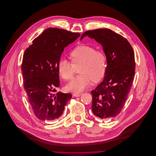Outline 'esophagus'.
<instances>
[{
    "label": "esophagus",
    "mask_w": 156,
    "mask_h": 156,
    "mask_svg": "<svg viewBox=\"0 0 156 156\" xmlns=\"http://www.w3.org/2000/svg\"><path fill=\"white\" fill-rule=\"evenodd\" d=\"M81 95H82L81 93H73V96L75 97H80Z\"/></svg>",
    "instance_id": "34e87169"
}]
</instances>
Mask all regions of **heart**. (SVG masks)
<instances>
[{
  "mask_svg": "<svg viewBox=\"0 0 156 156\" xmlns=\"http://www.w3.org/2000/svg\"><path fill=\"white\" fill-rule=\"evenodd\" d=\"M72 63L66 59H61L58 64L60 76L65 80H71L74 76V66H79L80 76L74 78L66 86L68 91L79 93L87 89L91 84L100 81L106 69V57L101 51L90 45H80L70 53Z\"/></svg>",
  "mask_w": 156,
  "mask_h": 156,
  "instance_id": "1",
  "label": "heart"
}]
</instances>
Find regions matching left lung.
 <instances>
[{
    "label": "left lung",
    "instance_id": "obj_1",
    "mask_svg": "<svg viewBox=\"0 0 156 156\" xmlns=\"http://www.w3.org/2000/svg\"><path fill=\"white\" fill-rule=\"evenodd\" d=\"M100 44L105 53L107 67L103 80L91 91V111L97 117L112 119L121 111L135 76L133 50L124 37L111 29H98L82 34Z\"/></svg>",
    "mask_w": 156,
    "mask_h": 156
}]
</instances>
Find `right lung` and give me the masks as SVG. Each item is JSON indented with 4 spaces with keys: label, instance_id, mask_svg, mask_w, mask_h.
Returning <instances> with one entry per match:
<instances>
[{
    "label": "right lung",
    "instance_id": "add662e5",
    "mask_svg": "<svg viewBox=\"0 0 156 156\" xmlns=\"http://www.w3.org/2000/svg\"><path fill=\"white\" fill-rule=\"evenodd\" d=\"M80 36L65 29L48 28L24 51L21 65L24 88L34 114L41 120L58 119L72 98L70 93L55 94L59 86L58 64L64 48Z\"/></svg>",
    "mask_w": 156,
    "mask_h": 156
}]
</instances>
